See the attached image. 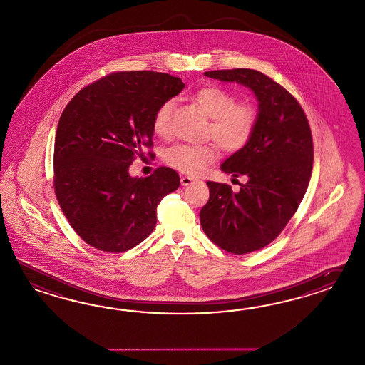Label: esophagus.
<instances>
[{
	"label": "esophagus",
	"instance_id": "esophagus-1",
	"mask_svg": "<svg viewBox=\"0 0 365 365\" xmlns=\"http://www.w3.org/2000/svg\"><path fill=\"white\" fill-rule=\"evenodd\" d=\"M196 180L193 178H190V176H182L181 178V185H184V187H187V185H190V184H193Z\"/></svg>",
	"mask_w": 365,
	"mask_h": 365
}]
</instances>
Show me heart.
<instances>
[{
    "mask_svg": "<svg viewBox=\"0 0 365 365\" xmlns=\"http://www.w3.org/2000/svg\"><path fill=\"white\" fill-rule=\"evenodd\" d=\"M193 99L210 118L207 136L226 152H237L252 139L257 125V111L247 102L235 101L230 91L220 86H205L197 90ZM175 108L173 101H167L156 110L152 128L156 135L165 136ZM218 158L215 144L189 145L176 144L164 152V161L169 167L187 175H197Z\"/></svg>",
    "mask_w": 365,
    "mask_h": 365,
    "instance_id": "1",
    "label": "heart"
}]
</instances>
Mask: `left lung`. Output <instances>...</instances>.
<instances>
[{
    "mask_svg": "<svg viewBox=\"0 0 365 365\" xmlns=\"http://www.w3.org/2000/svg\"><path fill=\"white\" fill-rule=\"evenodd\" d=\"M206 76L252 88L259 113L252 139L221 169L245 176L234 193L227 184L207 181L209 201L200 212L212 242L235 255L272 242L297 212L309 187L314 145L299 102L267 75L250 68L215 70Z\"/></svg>",
    "mask_w": 365,
    "mask_h": 365,
    "instance_id": "1",
    "label": "left lung"
}]
</instances>
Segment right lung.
Wrapping results in <instances>:
<instances>
[{"mask_svg":"<svg viewBox=\"0 0 365 365\" xmlns=\"http://www.w3.org/2000/svg\"><path fill=\"white\" fill-rule=\"evenodd\" d=\"M184 86L164 73L116 71L66 106L54 144V190L75 233L95 249L123 252L144 241L160 201L180 185L175 169L139 178L128 168L145 148L153 155V115Z\"/></svg>","mask_w":365,"mask_h":365,"instance_id":"add662e5","label":"right lung"}]
</instances>
